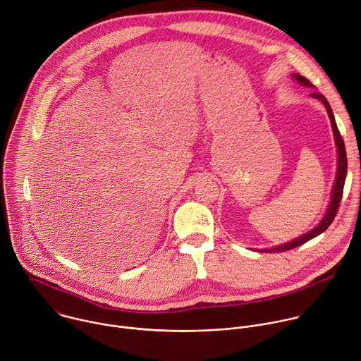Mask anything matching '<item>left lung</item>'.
I'll return each mask as SVG.
<instances>
[{
  "label": "left lung",
  "instance_id": "1",
  "mask_svg": "<svg viewBox=\"0 0 361 361\" xmlns=\"http://www.w3.org/2000/svg\"><path fill=\"white\" fill-rule=\"evenodd\" d=\"M293 78L296 81H299L300 84L303 85H307V87H312V82L302 77L300 74H293ZM313 98L322 101L327 109V114H329V118L331 121V126H333V133H334V139H336V145H337V155H338V166H337V176H336V183H334V188H333V193H331V200H330V204H329V209H327V213L323 218V221L313 229L310 231L309 233L303 235L302 238L293 240V242H289L286 245H281V246H277V247H271V249H263L262 252H266V253H279V252H284V250H290V249H295L298 246H302L303 243L309 242L310 239L319 236L320 233H323L330 225L331 222L334 221L336 214H337V210H338V206H340V202H341V196H343V189H344V180H345V175H347V155H345V148H344V142H343V137L338 132V128L336 125V121H334V115H333V111L327 102V99L324 98V95H320V94H312Z\"/></svg>",
  "mask_w": 361,
  "mask_h": 361
}]
</instances>
